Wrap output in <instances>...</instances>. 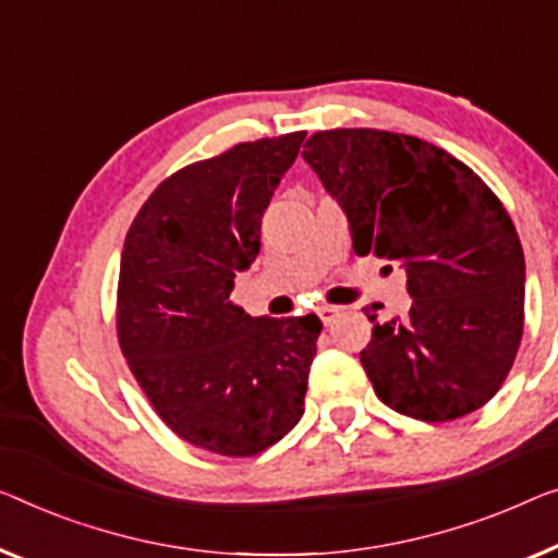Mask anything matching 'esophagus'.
Instances as JSON below:
<instances>
[{"label":"esophagus","instance_id":"1","mask_svg":"<svg viewBox=\"0 0 558 558\" xmlns=\"http://www.w3.org/2000/svg\"><path fill=\"white\" fill-rule=\"evenodd\" d=\"M338 313H340V307H336V305H320L318 307V318L323 320V326H330V323L338 318Z\"/></svg>","mask_w":558,"mask_h":558}]
</instances>
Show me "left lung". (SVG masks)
<instances>
[{"instance_id":"obj_1","label":"left lung","mask_w":558,"mask_h":558,"mask_svg":"<svg viewBox=\"0 0 558 558\" xmlns=\"http://www.w3.org/2000/svg\"><path fill=\"white\" fill-rule=\"evenodd\" d=\"M303 160L345 213L353 251L401 263L409 278V315L378 320V305L365 307L361 363L376 396L428 423L492 401L517 359L526 282L498 197L446 149L398 132H315Z\"/></svg>"}]
</instances>
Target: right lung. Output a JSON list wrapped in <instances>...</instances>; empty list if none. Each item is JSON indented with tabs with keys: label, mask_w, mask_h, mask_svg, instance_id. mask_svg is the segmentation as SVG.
<instances>
[{
	"label": "right lung",
	"mask_w": 558,
	"mask_h": 558,
	"mask_svg": "<svg viewBox=\"0 0 558 558\" xmlns=\"http://www.w3.org/2000/svg\"><path fill=\"white\" fill-rule=\"evenodd\" d=\"M305 132L235 145L174 172L124 238L118 332L149 403L182 440L255 456L295 428L323 323L253 318L230 301Z\"/></svg>",
	"instance_id": "obj_1"
}]
</instances>
